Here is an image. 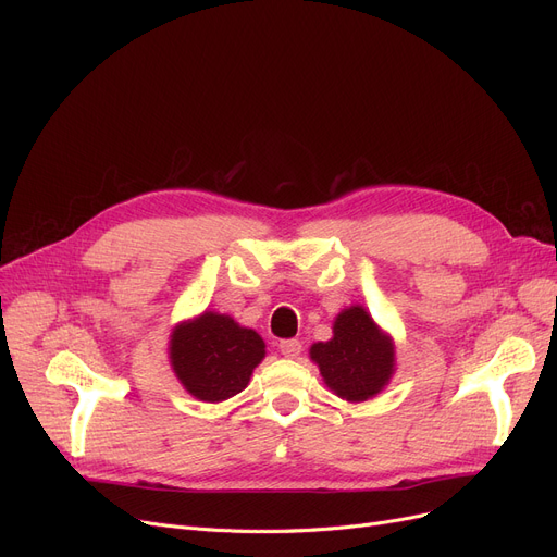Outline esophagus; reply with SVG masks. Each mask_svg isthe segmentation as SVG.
<instances>
[{
    "label": "esophagus",
    "mask_w": 557,
    "mask_h": 557,
    "mask_svg": "<svg viewBox=\"0 0 557 557\" xmlns=\"http://www.w3.org/2000/svg\"><path fill=\"white\" fill-rule=\"evenodd\" d=\"M280 352H282L286 359H296V357L302 352V343L296 341V338L282 341V343H280Z\"/></svg>",
    "instance_id": "34e87169"
}]
</instances>
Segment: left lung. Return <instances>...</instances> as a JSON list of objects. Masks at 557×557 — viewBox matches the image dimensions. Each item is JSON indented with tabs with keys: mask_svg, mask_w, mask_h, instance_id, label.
I'll return each mask as SVG.
<instances>
[{
	"mask_svg": "<svg viewBox=\"0 0 557 557\" xmlns=\"http://www.w3.org/2000/svg\"><path fill=\"white\" fill-rule=\"evenodd\" d=\"M334 336L309 347L327 388L345 401H368L395 374V341L374 323L366 307L352 305L334 318Z\"/></svg>",
	"mask_w": 557,
	"mask_h": 557,
	"instance_id": "obj_1",
	"label": "left lung"
}]
</instances>
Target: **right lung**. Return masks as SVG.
I'll list each match as a JSON object with an SVG mask.
<instances>
[{"instance_id":"1","label":"right lung","mask_w":557,"mask_h":557,"mask_svg":"<svg viewBox=\"0 0 557 557\" xmlns=\"http://www.w3.org/2000/svg\"><path fill=\"white\" fill-rule=\"evenodd\" d=\"M263 357V338L219 311L181 320L169 336L171 370L198 401L219 404L242 393Z\"/></svg>"}]
</instances>
